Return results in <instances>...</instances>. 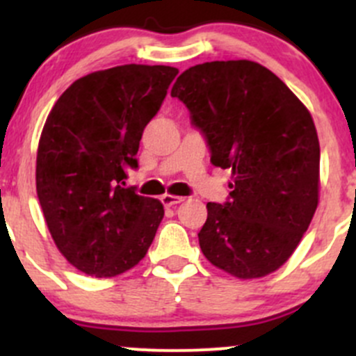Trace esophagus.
Listing matches in <instances>:
<instances>
[{
	"label": "esophagus",
	"instance_id": "esophagus-1",
	"mask_svg": "<svg viewBox=\"0 0 356 356\" xmlns=\"http://www.w3.org/2000/svg\"><path fill=\"white\" fill-rule=\"evenodd\" d=\"M184 201V198H181V196H174V195H163L161 196V203H163V207H174V204H179Z\"/></svg>",
	"mask_w": 356,
	"mask_h": 356
}]
</instances>
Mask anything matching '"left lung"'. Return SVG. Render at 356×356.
Returning a JSON list of instances; mask_svg holds the SVG:
<instances>
[{"label": "left lung", "instance_id": "1", "mask_svg": "<svg viewBox=\"0 0 356 356\" xmlns=\"http://www.w3.org/2000/svg\"><path fill=\"white\" fill-rule=\"evenodd\" d=\"M170 95L191 111L215 167L231 168V200L207 203L200 248L238 279L289 260L318 204L321 146L307 106L268 68L250 60L182 72Z\"/></svg>", "mask_w": 356, "mask_h": 356}]
</instances>
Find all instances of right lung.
Segmentation results:
<instances>
[{
    "mask_svg": "<svg viewBox=\"0 0 356 356\" xmlns=\"http://www.w3.org/2000/svg\"><path fill=\"white\" fill-rule=\"evenodd\" d=\"M177 68L120 65L77 79L49 111L35 191L60 253L77 270L115 277L148 253L163 204L124 188L139 141Z\"/></svg>",
    "mask_w": 356,
    "mask_h": 356,
    "instance_id": "obj_1",
    "label": "right lung"
}]
</instances>
